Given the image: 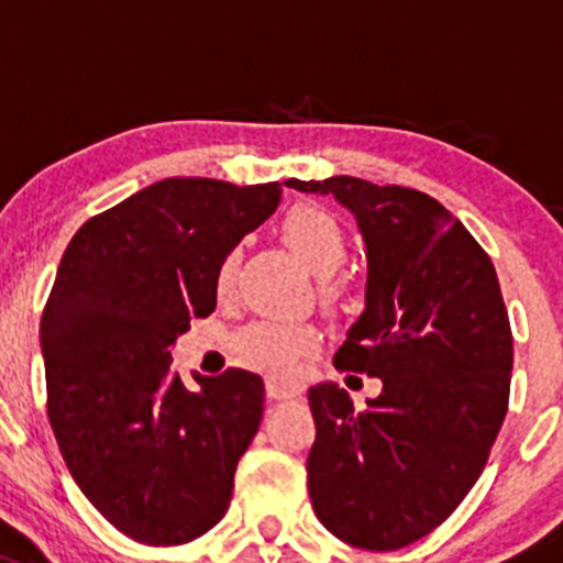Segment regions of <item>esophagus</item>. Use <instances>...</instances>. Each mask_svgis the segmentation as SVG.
Listing matches in <instances>:
<instances>
[{
    "mask_svg": "<svg viewBox=\"0 0 563 563\" xmlns=\"http://www.w3.org/2000/svg\"><path fill=\"white\" fill-rule=\"evenodd\" d=\"M299 393H302V385L297 379H286V376L266 379V396L275 398V401H288V398H297Z\"/></svg>",
    "mask_w": 563,
    "mask_h": 563,
    "instance_id": "obj_1",
    "label": "esophagus"
}]
</instances>
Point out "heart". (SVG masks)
<instances>
[{
  "instance_id": "1",
  "label": "heart",
  "mask_w": 563,
  "mask_h": 563,
  "mask_svg": "<svg viewBox=\"0 0 563 563\" xmlns=\"http://www.w3.org/2000/svg\"><path fill=\"white\" fill-rule=\"evenodd\" d=\"M283 236H286L288 247L297 253V258L319 277H330L346 261L349 247L343 228L324 209L299 206V209L288 211V217L283 220ZM236 269L239 253L231 250L222 258L220 269H217V291H220V297L231 294ZM338 294H341L338 286L321 288L324 299H335ZM316 346H319V330L308 321H253L236 338V352L247 363L272 371V374H291L299 360L313 354Z\"/></svg>"
}]
</instances>
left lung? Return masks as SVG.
<instances>
[{
    "mask_svg": "<svg viewBox=\"0 0 563 563\" xmlns=\"http://www.w3.org/2000/svg\"><path fill=\"white\" fill-rule=\"evenodd\" d=\"M286 187L332 195L357 220L365 310L332 363L382 379L363 412L332 382L308 390L310 504L352 548H407L471 493L504 427L515 349L498 275L471 231L418 189L352 176Z\"/></svg>",
    "mask_w": 563,
    "mask_h": 563,
    "instance_id": "left-lung-1",
    "label": "left lung"
}]
</instances>
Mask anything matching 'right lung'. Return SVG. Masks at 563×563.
<instances>
[{"label": "right lung", "instance_id": "1", "mask_svg": "<svg viewBox=\"0 0 563 563\" xmlns=\"http://www.w3.org/2000/svg\"><path fill=\"white\" fill-rule=\"evenodd\" d=\"M280 195L165 178L87 220L59 261L41 319L48 420L87 500L136 542H192L231 506L264 382L228 368L187 390L173 343L214 310L222 258Z\"/></svg>", "mask_w": 563, "mask_h": 563}]
</instances>
